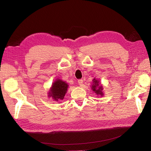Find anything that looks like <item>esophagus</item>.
Here are the masks:
<instances>
[{
  "instance_id": "esophagus-1",
  "label": "esophagus",
  "mask_w": 151,
  "mask_h": 151,
  "mask_svg": "<svg viewBox=\"0 0 151 151\" xmlns=\"http://www.w3.org/2000/svg\"><path fill=\"white\" fill-rule=\"evenodd\" d=\"M78 84H79V85H80V86H83V81L82 80V79H79V80H78Z\"/></svg>"
}]
</instances>
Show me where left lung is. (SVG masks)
Segmentation results:
<instances>
[{
    "label": "left lung",
    "mask_w": 151,
    "mask_h": 151,
    "mask_svg": "<svg viewBox=\"0 0 151 151\" xmlns=\"http://www.w3.org/2000/svg\"><path fill=\"white\" fill-rule=\"evenodd\" d=\"M91 89L94 91V92L99 96H103L104 93L103 92V85L99 83V81L97 79L94 78L93 79V85L91 86Z\"/></svg>",
    "instance_id": "obj_1"
}]
</instances>
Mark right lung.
<instances>
[{
    "label": "right lung",
    "mask_w": 151,
    "mask_h": 151,
    "mask_svg": "<svg viewBox=\"0 0 151 151\" xmlns=\"http://www.w3.org/2000/svg\"><path fill=\"white\" fill-rule=\"evenodd\" d=\"M68 88V85L65 81L58 78L52 83L48 93V96L52 98L53 99V101H58L59 100L64 98Z\"/></svg>",
    "instance_id": "obj_1"
}]
</instances>
